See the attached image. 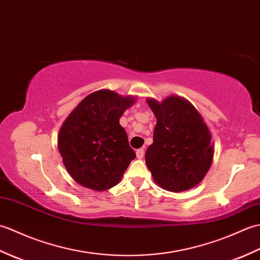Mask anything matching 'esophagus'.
Returning a JSON list of instances; mask_svg holds the SVG:
<instances>
[{"instance_id": "34e87169", "label": "esophagus", "mask_w": 260, "mask_h": 260, "mask_svg": "<svg viewBox=\"0 0 260 260\" xmlns=\"http://www.w3.org/2000/svg\"><path fill=\"white\" fill-rule=\"evenodd\" d=\"M144 150H143V148H140V150H137L136 151V157L137 158H143V156H144Z\"/></svg>"}]
</instances>
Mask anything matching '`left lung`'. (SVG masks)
Here are the masks:
<instances>
[{
    "mask_svg": "<svg viewBox=\"0 0 260 260\" xmlns=\"http://www.w3.org/2000/svg\"><path fill=\"white\" fill-rule=\"evenodd\" d=\"M146 102L156 117L153 144L145 162L155 183L171 192H182L200 183L213 159L211 134L193 105L180 96L158 103Z\"/></svg>",
    "mask_w": 260,
    "mask_h": 260,
    "instance_id": "left-lung-1",
    "label": "left lung"
}]
</instances>
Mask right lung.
Listing matches in <instances>:
<instances>
[{
  "mask_svg": "<svg viewBox=\"0 0 260 260\" xmlns=\"http://www.w3.org/2000/svg\"><path fill=\"white\" fill-rule=\"evenodd\" d=\"M133 96L102 89L88 95L70 113L58 135L66 170L77 183L105 191L120 181L136 154L119 124Z\"/></svg>",
  "mask_w": 260,
  "mask_h": 260,
  "instance_id": "obj_1",
  "label": "right lung"
}]
</instances>
